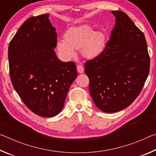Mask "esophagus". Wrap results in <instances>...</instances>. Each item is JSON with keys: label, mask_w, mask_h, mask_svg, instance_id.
Segmentation results:
<instances>
[{"label": "esophagus", "mask_w": 156, "mask_h": 156, "mask_svg": "<svg viewBox=\"0 0 156 156\" xmlns=\"http://www.w3.org/2000/svg\"><path fill=\"white\" fill-rule=\"evenodd\" d=\"M77 71L79 73H82L84 72V67L82 65H77Z\"/></svg>", "instance_id": "1"}]
</instances>
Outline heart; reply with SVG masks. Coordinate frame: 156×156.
Returning a JSON list of instances; mask_svg holds the SVG:
<instances>
[{"instance_id": "b5f03b06", "label": "heart", "mask_w": 156, "mask_h": 156, "mask_svg": "<svg viewBox=\"0 0 156 156\" xmlns=\"http://www.w3.org/2000/svg\"><path fill=\"white\" fill-rule=\"evenodd\" d=\"M64 38L65 41H58V49L67 58L74 56V49H80L84 57L94 58L103 52L106 44L105 34L94 31L93 27L88 25L69 28L65 32Z\"/></svg>"}]
</instances>
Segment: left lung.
Instances as JSON below:
<instances>
[{"label": "left lung", "instance_id": "1", "mask_svg": "<svg viewBox=\"0 0 156 156\" xmlns=\"http://www.w3.org/2000/svg\"><path fill=\"white\" fill-rule=\"evenodd\" d=\"M115 24L101 54L84 64L96 107L114 113L139 96L149 73L150 58L142 31L125 12L112 11Z\"/></svg>", "mask_w": 156, "mask_h": 156}]
</instances>
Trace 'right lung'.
Here are the masks:
<instances>
[{
  "mask_svg": "<svg viewBox=\"0 0 156 156\" xmlns=\"http://www.w3.org/2000/svg\"><path fill=\"white\" fill-rule=\"evenodd\" d=\"M56 28L49 14L28 18L9 44V75L24 104L42 117H52L64 107L71 84L77 77L73 62H62L54 48Z\"/></svg>",
  "mask_w": 156,
  "mask_h": 156,
  "instance_id": "add662e5",
  "label": "right lung"
}]
</instances>
